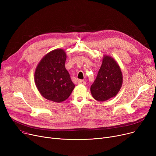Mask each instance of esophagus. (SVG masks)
Listing matches in <instances>:
<instances>
[{"instance_id": "obj_1", "label": "esophagus", "mask_w": 156, "mask_h": 156, "mask_svg": "<svg viewBox=\"0 0 156 156\" xmlns=\"http://www.w3.org/2000/svg\"><path fill=\"white\" fill-rule=\"evenodd\" d=\"M78 84H81V85H86V81H84V80H80L78 81Z\"/></svg>"}]
</instances>
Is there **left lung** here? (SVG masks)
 Instances as JSON below:
<instances>
[{
	"instance_id": "8db88e82",
	"label": "left lung",
	"mask_w": 156,
	"mask_h": 156,
	"mask_svg": "<svg viewBox=\"0 0 156 156\" xmlns=\"http://www.w3.org/2000/svg\"><path fill=\"white\" fill-rule=\"evenodd\" d=\"M122 83V75L119 66L112 57L104 55L101 68L90 87L94 99L99 102L115 97Z\"/></svg>"
}]
</instances>
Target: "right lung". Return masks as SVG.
Segmentation results:
<instances>
[{
    "label": "right lung",
    "mask_w": 156,
    "mask_h": 156,
    "mask_svg": "<svg viewBox=\"0 0 156 156\" xmlns=\"http://www.w3.org/2000/svg\"><path fill=\"white\" fill-rule=\"evenodd\" d=\"M66 54L62 48L55 49L41 59L35 71V83L39 92L48 101L62 102L75 88L65 68Z\"/></svg>",
    "instance_id": "add662e5"
}]
</instances>
